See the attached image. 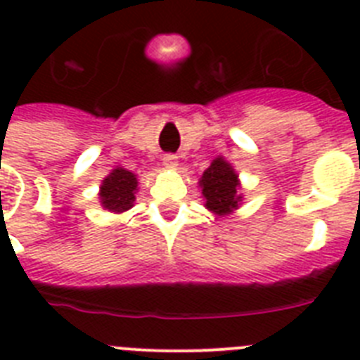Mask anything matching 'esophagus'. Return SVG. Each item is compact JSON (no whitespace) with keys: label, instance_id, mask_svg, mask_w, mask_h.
Masks as SVG:
<instances>
[{"label":"esophagus","instance_id":"obj_1","mask_svg":"<svg viewBox=\"0 0 360 360\" xmlns=\"http://www.w3.org/2000/svg\"><path fill=\"white\" fill-rule=\"evenodd\" d=\"M162 164H164L165 169H176V167H178V158L174 157V155H165L164 160H162Z\"/></svg>","mask_w":360,"mask_h":360}]
</instances>
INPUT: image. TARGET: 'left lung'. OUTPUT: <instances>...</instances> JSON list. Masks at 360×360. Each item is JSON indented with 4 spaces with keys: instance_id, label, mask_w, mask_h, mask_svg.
<instances>
[{
    "instance_id": "left-lung-1",
    "label": "left lung",
    "mask_w": 360,
    "mask_h": 360,
    "mask_svg": "<svg viewBox=\"0 0 360 360\" xmlns=\"http://www.w3.org/2000/svg\"><path fill=\"white\" fill-rule=\"evenodd\" d=\"M198 187L202 189L205 209L218 218L232 214L243 203V195L240 193V176L234 165L225 160L221 155L216 157L207 169L203 171L202 178L198 180Z\"/></svg>"
}]
</instances>
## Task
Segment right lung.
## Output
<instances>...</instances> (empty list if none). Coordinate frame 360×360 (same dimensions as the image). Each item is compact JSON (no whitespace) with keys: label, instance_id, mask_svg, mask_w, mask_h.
Here are the masks:
<instances>
[{"label":"right lung","instance_id":"1","mask_svg":"<svg viewBox=\"0 0 360 360\" xmlns=\"http://www.w3.org/2000/svg\"><path fill=\"white\" fill-rule=\"evenodd\" d=\"M139 193V178L126 167H113L98 187V200L104 211L126 212L135 205V195Z\"/></svg>","mask_w":360,"mask_h":360}]
</instances>
